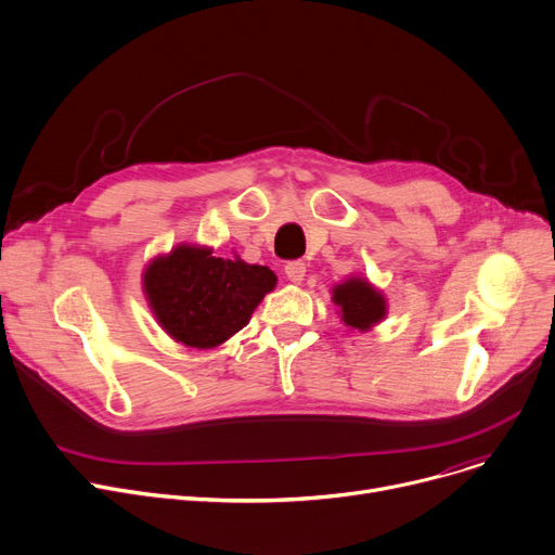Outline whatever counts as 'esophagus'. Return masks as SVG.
I'll return each mask as SVG.
<instances>
[{"instance_id":"obj_1","label":"esophagus","mask_w":555,"mask_h":555,"mask_svg":"<svg viewBox=\"0 0 555 555\" xmlns=\"http://www.w3.org/2000/svg\"><path fill=\"white\" fill-rule=\"evenodd\" d=\"M284 273H286V278H288V282H293V284H300L302 280H305V275H307V264L305 262H288L286 267H284Z\"/></svg>"}]
</instances>
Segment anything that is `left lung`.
<instances>
[{
    "instance_id": "obj_1",
    "label": "left lung",
    "mask_w": 555,
    "mask_h": 555,
    "mask_svg": "<svg viewBox=\"0 0 555 555\" xmlns=\"http://www.w3.org/2000/svg\"><path fill=\"white\" fill-rule=\"evenodd\" d=\"M332 300L345 327L353 332H370L387 315V298L363 275H349L334 284Z\"/></svg>"
}]
</instances>
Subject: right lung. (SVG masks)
I'll return each instance as SVG.
<instances>
[{
	"mask_svg": "<svg viewBox=\"0 0 555 555\" xmlns=\"http://www.w3.org/2000/svg\"><path fill=\"white\" fill-rule=\"evenodd\" d=\"M275 284L269 267L248 264L237 253L215 257L202 244H177L143 271V293L158 327L192 349L219 347L244 330Z\"/></svg>",
	"mask_w": 555,
	"mask_h": 555,
	"instance_id": "right-lung-1",
	"label": "right lung"
}]
</instances>
